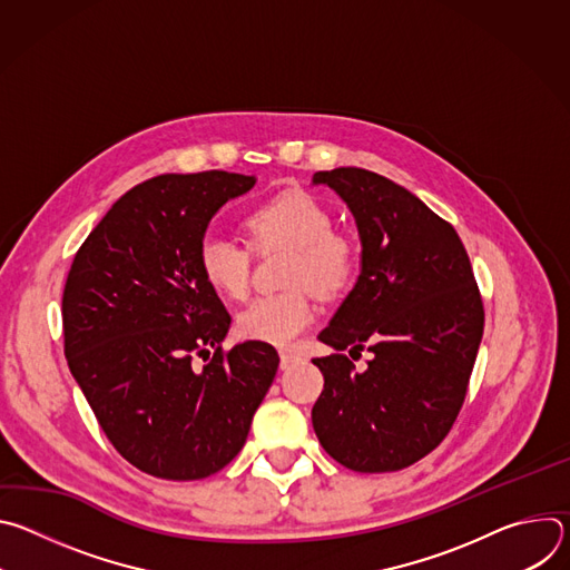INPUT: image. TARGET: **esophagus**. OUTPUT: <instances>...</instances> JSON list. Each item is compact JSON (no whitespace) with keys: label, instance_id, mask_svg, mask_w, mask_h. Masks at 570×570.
Here are the masks:
<instances>
[{"label":"esophagus","instance_id":"esophagus-1","mask_svg":"<svg viewBox=\"0 0 570 570\" xmlns=\"http://www.w3.org/2000/svg\"><path fill=\"white\" fill-rule=\"evenodd\" d=\"M297 361H302L299 354H295V352H279V367H282V370L293 367Z\"/></svg>","mask_w":570,"mask_h":570}]
</instances>
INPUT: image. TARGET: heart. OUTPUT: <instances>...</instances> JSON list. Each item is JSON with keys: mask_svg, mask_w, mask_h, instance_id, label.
<instances>
[{"mask_svg": "<svg viewBox=\"0 0 570 570\" xmlns=\"http://www.w3.org/2000/svg\"><path fill=\"white\" fill-rule=\"evenodd\" d=\"M246 227L257 250L291 248L284 293L262 295L236 315V332L248 341L286 347L315 320V306L304 286L320 295L345 291L358 273L356 240L334 229L332 209L306 191H284L257 205ZM203 279L220 295L240 297L250 286L253 253L236 238L209 232L198 243Z\"/></svg>", "mask_w": 570, "mask_h": 570, "instance_id": "obj_1", "label": "heart"}]
</instances>
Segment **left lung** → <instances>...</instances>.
I'll return each instance as SVG.
<instances>
[{
    "mask_svg": "<svg viewBox=\"0 0 570 570\" xmlns=\"http://www.w3.org/2000/svg\"><path fill=\"white\" fill-rule=\"evenodd\" d=\"M352 209L361 275L313 358L324 376L311 420L336 462L361 473L415 464L451 431L484 327L482 297L458 232L409 189L341 167L313 174ZM365 346L363 373L342 354Z\"/></svg>",
    "mask_w": 570,
    "mask_h": 570,
    "instance_id": "obj_1",
    "label": "left lung"
}]
</instances>
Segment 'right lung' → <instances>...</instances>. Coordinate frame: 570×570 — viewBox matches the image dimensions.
<instances>
[{"instance_id":"1","label":"right lung","mask_w":570,"mask_h":570,"mask_svg":"<svg viewBox=\"0 0 570 570\" xmlns=\"http://www.w3.org/2000/svg\"><path fill=\"white\" fill-rule=\"evenodd\" d=\"M255 183L227 171L150 178L112 205L71 262L69 372L112 446L155 478L198 480L232 462L275 379L273 345L220 347L232 317L198 268L212 216Z\"/></svg>"}]
</instances>
